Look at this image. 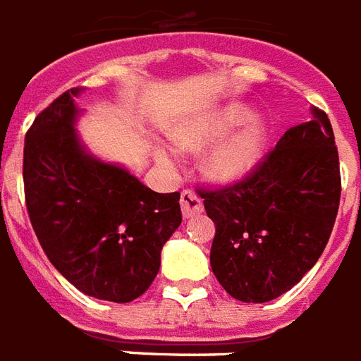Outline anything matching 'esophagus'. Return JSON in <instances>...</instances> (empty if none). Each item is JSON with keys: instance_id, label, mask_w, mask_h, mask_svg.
<instances>
[{"instance_id": "esophagus-1", "label": "esophagus", "mask_w": 361, "mask_h": 361, "mask_svg": "<svg viewBox=\"0 0 361 361\" xmlns=\"http://www.w3.org/2000/svg\"><path fill=\"white\" fill-rule=\"evenodd\" d=\"M180 207H183V215L186 219L204 212L202 200H200L192 190H183V194H180Z\"/></svg>"}]
</instances>
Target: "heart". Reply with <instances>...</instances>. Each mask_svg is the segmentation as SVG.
<instances>
[{"instance_id": "obj_1", "label": "heart", "mask_w": 361, "mask_h": 361, "mask_svg": "<svg viewBox=\"0 0 361 361\" xmlns=\"http://www.w3.org/2000/svg\"><path fill=\"white\" fill-rule=\"evenodd\" d=\"M252 117V111L240 105H233L223 111L215 113L204 123L194 126L190 130H186L178 136V144L184 148L198 149L204 144H209L215 138H219L231 128L242 125L244 121ZM265 134L264 128L259 125H250L244 130L236 133L227 140L219 144L217 148H213L207 154L204 161V169L212 178L219 183H231L236 178L244 177L248 173L262 155L264 149Z\"/></svg>"}]
</instances>
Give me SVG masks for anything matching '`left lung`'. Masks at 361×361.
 <instances>
[{
    "label": "left lung",
    "mask_w": 361,
    "mask_h": 361,
    "mask_svg": "<svg viewBox=\"0 0 361 361\" xmlns=\"http://www.w3.org/2000/svg\"><path fill=\"white\" fill-rule=\"evenodd\" d=\"M215 223L212 262L221 286L240 302L277 298L312 269L341 204V165L327 113L288 128L242 180L200 188Z\"/></svg>",
    "instance_id": "obj_1"
}]
</instances>
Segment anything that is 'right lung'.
Instances as JSON below:
<instances>
[{
	"mask_svg": "<svg viewBox=\"0 0 361 361\" xmlns=\"http://www.w3.org/2000/svg\"><path fill=\"white\" fill-rule=\"evenodd\" d=\"M80 92H63L26 133V209L47 259L71 285L125 304L154 283L163 244L183 221L180 194L154 192L84 152L75 133Z\"/></svg>",
	"mask_w": 361,
	"mask_h": 361,
	"instance_id": "1",
	"label": "right lung"
}]
</instances>
